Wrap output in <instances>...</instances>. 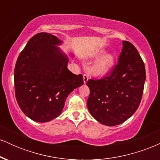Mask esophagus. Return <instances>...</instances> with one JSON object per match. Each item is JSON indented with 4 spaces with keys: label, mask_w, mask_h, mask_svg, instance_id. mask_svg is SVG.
<instances>
[{
    "label": "esophagus",
    "mask_w": 160,
    "mask_h": 160,
    "mask_svg": "<svg viewBox=\"0 0 160 160\" xmlns=\"http://www.w3.org/2000/svg\"><path fill=\"white\" fill-rule=\"evenodd\" d=\"M88 79H89V75H88L87 74H83V82H84V83H86V82L88 81Z\"/></svg>",
    "instance_id": "obj_1"
}]
</instances>
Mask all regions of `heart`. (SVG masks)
I'll return each instance as SVG.
<instances>
[{
    "mask_svg": "<svg viewBox=\"0 0 160 160\" xmlns=\"http://www.w3.org/2000/svg\"><path fill=\"white\" fill-rule=\"evenodd\" d=\"M104 53V52L103 50H98L95 53L94 56L99 57ZM113 63H114V56L112 55H106L99 58L98 61L95 62L92 68V71L95 75L102 76L110 71L112 66L113 65Z\"/></svg>",
    "mask_w": 160,
    "mask_h": 160,
    "instance_id": "heart-1",
    "label": "heart"
}]
</instances>
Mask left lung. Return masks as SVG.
<instances>
[{"label":"left lung","instance_id":"8db88e82","mask_svg":"<svg viewBox=\"0 0 160 160\" xmlns=\"http://www.w3.org/2000/svg\"><path fill=\"white\" fill-rule=\"evenodd\" d=\"M118 63L106 76L89 79V113L108 126L120 125L137 111L142 98L146 72L142 58L135 46L122 41Z\"/></svg>","mask_w":160,"mask_h":160}]
</instances>
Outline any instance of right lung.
Wrapping results in <instances>:
<instances>
[{
	"label": "right lung",
	"mask_w": 160,
	"mask_h": 160,
	"mask_svg": "<svg viewBox=\"0 0 160 160\" xmlns=\"http://www.w3.org/2000/svg\"><path fill=\"white\" fill-rule=\"evenodd\" d=\"M60 43L56 36L38 33L28 40L16 61V101L23 113L36 122L58 117L68 95L83 84L82 75L68 71V58L54 46Z\"/></svg>",
	"instance_id": "obj_1"
}]
</instances>
